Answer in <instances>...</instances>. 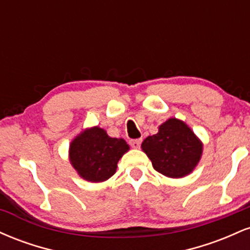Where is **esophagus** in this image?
I'll use <instances>...</instances> for the list:
<instances>
[{"mask_svg": "<svg viewBox=\"0 0 250 250\" xmlns=\"http://www.w3.org/2000/svg\"><path fill=\"white\" fill-rule=\"evenodd\" d=\"M141 140L140 139H135V140H130V146L133 148H135V149H137V148H140V146H141Z\"/></svg>", "mask_w": 250, "mask_h": 250, "instance_id": "obj_1", "label": "esophagus"}]
</instances>
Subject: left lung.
Returning <instances> with one entry per match:
<instances>
[{
	"mask_svg": "<svg viewBox=\"0 0 250 250\" xmlns=\"http://www.w3.org/2000/svg\"><path fill=\"white\" fill-rule=\"evenodd\" d=\"M142 150L156 171L171 179L190 174L202 155V143L191 129L177 119H169L159 133L142 142Z\"/></svg>",
	"mask_w": 250,
	"mask_h": 250,
	"instance_id": "obj_1",
	"label": "left lung"
}]
</instances>
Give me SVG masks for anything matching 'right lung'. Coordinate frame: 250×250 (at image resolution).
Returning <instances> with one entry per match:
<instances>
[{
  "label": "right lung",
  "instance_id": "obj_1",
  "mask_svg": "<svg viewBox=\"0 0 250 250\" xmlns=\"http://www.w3.org/2000/svg\"><path fill=\"white\" fill-rule=\"evenodd\" d=\"M128 150L125 140L110 137L104 129L93 127L71 141L69 160L82 179L103 182L115 174L117 162Z\"/></svg>",
  "mask_w": 250,
  "mask_h": 250
}]
</instances>
